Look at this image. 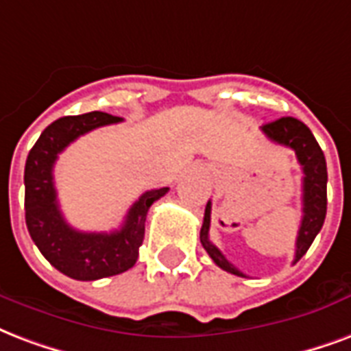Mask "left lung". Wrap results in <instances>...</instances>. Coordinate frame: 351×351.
<instances>
[{"instance_id":"8db88e82","label":"left lung","mask_w":351,"mask_h":351,"mask_svg":"<svg viewBox=\"0 0 351 351\" xmlns=\"http://www.w3.org/2000/svg\"><path fill=\"white\" fill-rule=\"evenodd\" d=\"M261 130L274 143L293 149L296 160L304 171V178H302V213L304 215H302L300 230H298V237H296V252H294L293 261L296 263L309 250L311 243L324 224L326 210H328V191H326L328 189V169H326L324 152L315 140L311 130L300 119L280 117L276 121L263 125ZM210 217L211 202H208L204 211V223L200 228L202 247L210 254L213 263L221 267L223 271L245 278V274L239 269H235L234 265L224 258L223 252L210 241Z\"/></svg>"}]
</instances>
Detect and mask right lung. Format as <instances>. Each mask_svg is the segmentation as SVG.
Listing matches in <instances>:
<instances>
[{"instance_id": "1", "label": "right lung", "mask_w": 351, "mask_h": 351, "mask_svg": "<svg viewBox=\"0 0 351 351\" xmlns=\"http://www.w3.org/2000/svg\"><path fill=\"white\" fill-rule=\"evenodd\" d=\"M119 121L121 117L104 112L60 117L40 134L25 162V223L31 239L57 271L80 282L132 269L145 237L147 211L169 191V187L145 191L130 206L121 228L110 234L79 232L66 223L53 182L58 154L82 134Z\"/></svg>"}]
</instances>
